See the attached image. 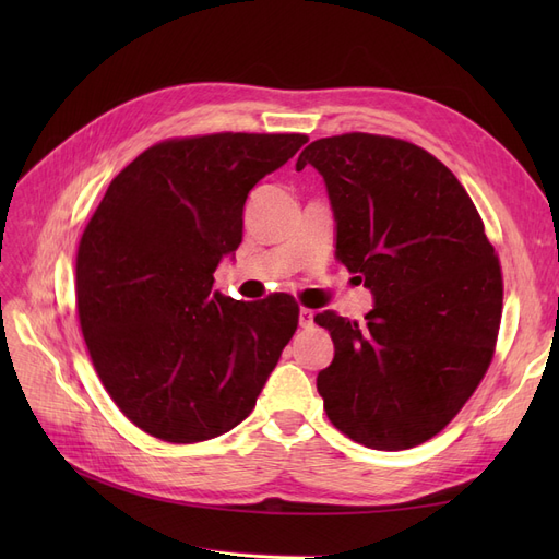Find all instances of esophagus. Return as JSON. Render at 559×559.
Segmentation results:
<instances>
[{"label": "esophagus", "instance_id": "obj_1", "mask_svg": "<svg viewBox=\"0 0 559 559\" xmlns=\"http://www.w3.org/2000/svg\"><path fill=\"white\" fill-rule=\"evenodd\" d=\"M298 324H300L302 329H310V326L314 324V312L308 310V308H300V312H298Z\"/></svg>", "mask_w": 559, "mask_h": 559}]
</instances>
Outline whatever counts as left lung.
I'll list each match as a JSON object with an SVG mask.
<instances>
[{"label":"left lung","mask_w":559,"mask_h":559,"mask_svg":"<svg viewBox=\"0 0 559 559\" xmlns=\"http://www.w3.org/2000/svg\"><path fill=\"white\" fill-rule=\"evenodd\" d=\"M324 177L335 257L373 294L366 324L335 312L324 411L352 441L408 450L462 411L492 361L501 267L464 186L425 148L349 132L302 148Z\"/></svg>","instance_id":"obj_1"}]
</instances>
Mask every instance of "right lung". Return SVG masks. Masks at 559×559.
Listing matches in <instances>:
<instances>
[{
    "label": "right lung",
    "instance_id": "obj_1",
    "mask_svg": "<svg viewBox=\"0 0 559 559\" xmlns=\"http://www.w3.org/2000/svg\"><path fill=\"white\" fill-rule=\"evenodd\" d=\"M306 134L218 132L146 148L114 177L76 253V308L121 413L167 443L210 441L253 411L298 326L292 296L212 289L242 242L249 191Z\"/></svg>",
    "mask_w": 559,
    "mask_h": 559
}]
</instances>
